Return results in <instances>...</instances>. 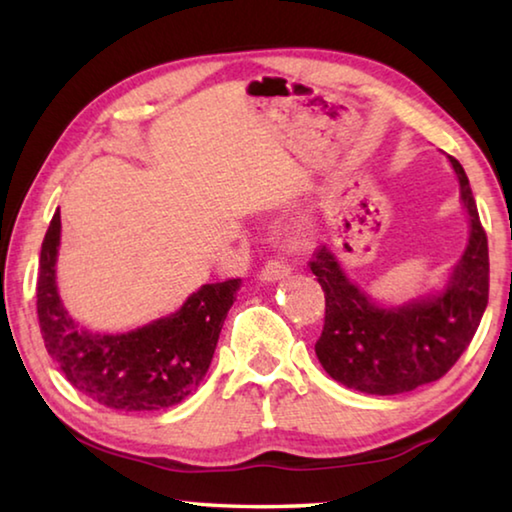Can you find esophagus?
<instances>
[{"instance_id": "34e87169", "label": "esophagus", "mask_w": 512, "mask_h": 512, "mask_svg": "<svg viewBox=\"0 0 512 512\" xmlns=\"http://www.w3.org/2000/svg\"><path fill=\"white\" fill-rule=\"evenodd\" d=\"M289 273H291L289 264H284L282 259L273 257V259H268V262L262 266V271H259V277H262L264 282H277V280H282V277L289 275Z\"/></svg>"}]
</instances>
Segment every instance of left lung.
I'll list each match as a JSON object with an SVG mask.
<instances>
[{"mask_svg": "<svg viewBox=\"0 0 512 512\" xmlns=\"http://www.w3.org/2000/svg\"><path fill=\"white\" fill-rule=\"evenodd\" d=\"M470 212V244L449 287L436 298L381 309L348 282L323 246L309 262L325 291V325L316 357L332 379L368 395H400L431 384L454 366L474 339L488 307V237L461 162L449 155Z\"/></svg>", "mask_w": 512, "mask_h": 512, "instance_id": "1", "label": "left lung"}]
</instances>
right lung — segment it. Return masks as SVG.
I'll list each match as a JSON object with an SVG mask.
<instances>
[{
    "label": "right lung",
    "instance_id": "right-lung-1",
    "mask_svg": "<svg viewBox=\"0 0 512 512\" xmlns=\"http://www.w3.org/2000/svg\"><path fill=\"white\" fill-rule=\"evenodd\" d=\"M60 212L40 250L38 320L49 357L76 391L108 409L158 411L201 384L241 277L205 284L176 314L126 334H92L67 316L56 291Z\"/></svg>",
    "mask_w": 512,
    "mask_h": 512
}]
</instances>
